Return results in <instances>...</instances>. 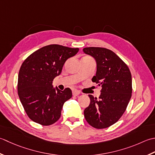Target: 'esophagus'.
I'll use <instances>...</instances> for the list:
<instances>
[{
    "label": "esophagus",
    "mask_w": 155,
    "mask_h": 155,
    "mask_svg": "<svg viewBox=\"0 0 155 155\" xmlns=\"http://www.w3.org/2000/svg\"><path fill=\"white\" fill-rule=\"evenodd\" d=\"M72 94H73L74 96H77L80 94V91L79 90H73V91H72Z\"/></svg>",
    "instance_id": "esophagus-1"
}]
</instances>
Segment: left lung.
<instances>
[{"mask_svg": "<svg viewBox=\"0 0 155 155\" xmlns=\"http://www.w3.org/2000/svg\"><path fill=\"white\" fill-rule=\"evenodd\" d=\"M83 51L95 59L96 74L91 80L102 87L99 99L88 95L90 104L84 110L85 118L94 128H108L120 118L131 98V73L111 50L91 47L84 48Z\"/></svg>", "mask_w": 155, "mask_h": 155, "instance_id": "8db88e82", "label": "left lung"}]
</instances>
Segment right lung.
Here are the masks:
<instances>
[{
	"instance_id": "add662e5",
	"label": "right lung",
	"mask_w": 155,
	"mask_h": 155,
	"mask_svg": "<svg viewBox=\"0 0 155 155\" xmlns=\"http://www.w3.org/2000/svg\"><path fill=\"white\" fill-rule=\"evenodd\" d=\"M78 48L49 45L33 52L23 61L18 76L17 90L21 102L29 118L43 126L54 124L61 116L64 104L72 92L52 86L61 73L66 60L74 56Z\"/></svg>"
}]
</instances>
